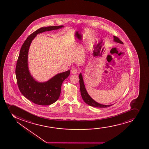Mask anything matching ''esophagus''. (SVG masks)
<instances>
[{
  "mask_svg": "<svg viewBox=\"0 0 149 149\" xmlns=\"http://www.w3.org/2000/svg\"><path fill=\"white\" fill-rule=\"evenodd\" d=\"M77 71H78V69L77 68H72V70H71L72 74H77Z\"/></svg>",
  "mask_w": 149,
  "mask_h": 149,
  "instance_id": "obj_1",
  "label": "esophagus"
}]
</instances>
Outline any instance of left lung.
<instances>
[{
  "instance_id": "1",
  "label": "left lung",
  "mask_w": 149,
  "mask_h": 149,
  "mask_svg": "<svg viewBox=\"0 0 149 149\" xmlns=\"http://www.w3.org/2000/svg\"><path fill=\"white\" fill-rule=\"evenodd\" d=\"M114 41L115 42H116L117 43L123 44V42L116 36H114ZM79 79L81 95L84 101L86 104L89 105L90 106L95 107H99V108H105V107H108L112 105H106L101 104L98 103L96 102L95 101H94V100L89 95V94H88V93L86 91V90L84 86V84L82 75L81 74H79Z\"/></svg>"
}]
</instances>
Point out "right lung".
Listing matches in <instances>:
<instances>
[{"label": "right lung", "mask_w": 149, "mask_h": 149, "mask_svg": "<svg viewBox=\"0 0 149 149\" xmlns=\"http://www.w3.org/2000/svg\"><path fill=\"white\" fill-rule=\"evenodd\" d=\"M63 27L61 25L41 28L28 36L21 48L15 69L17 85L21 93L36 104L48 105L57 101L61 94L62 84L70 75V70L58 74L46 82L36 81L30 74L28 68L29 47L38 34Z\"/></svg>", "instance_id": "1"}]
</instances>
